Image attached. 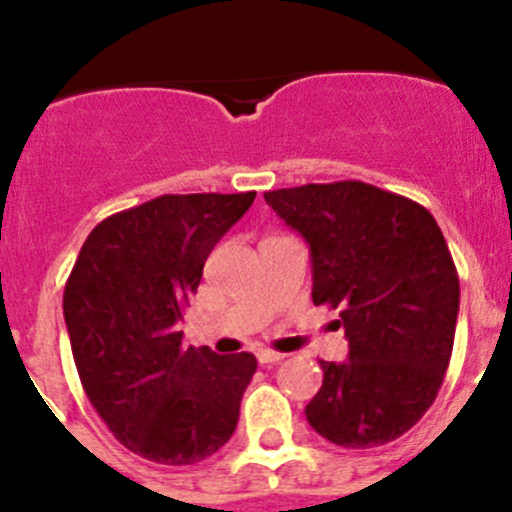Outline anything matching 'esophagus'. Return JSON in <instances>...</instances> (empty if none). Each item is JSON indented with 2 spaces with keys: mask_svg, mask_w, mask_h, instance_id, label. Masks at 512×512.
Wrapping results in <instances>:
<instances>
[{
  "mask_svg": "<svg viewBox=\"0 0 512 512\" xmlns=\"http://www.w3.org/2000/svg\"><path fill=\"white\" fill-rule=\"evenodd\" d=\"M282 359H285V354L272 352V349H260V352H257V361H260V364H277V361Z\"/></svg>",
  "mask_w": 512,
  "mask_h": 512,
  "instance_id": "esophagus-1",
  "label": "esophagus"
}]
</instances>
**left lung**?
I'll use <instances>...</instances> for the list:
<instances>
[{
  "label": "left lung",
  "mask_w": 512,
  "mask_h": 512,
  "mask_svg": "<svg viewBox=\"0 0 512 512\" xmlns=\"http://www.w3.org/2000/svg\"><path fill=\"white\" fill-rule=\"evenodd\" d=\"M312 252V299L339 309L349 359L319 361L309 426L344 448L396 441L431 409L458 319V272L423 205L361 180L265 193Z\"/></svg>",
  "instance_id": "1"
}]
</instances>
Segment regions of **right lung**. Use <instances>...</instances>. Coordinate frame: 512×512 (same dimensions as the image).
<instances>
[{
  "label": "right lung",
  "mask_w": 512,
  "mask_h": 512,
  "mask_svg": "<svg viewBox=\"0 0 512 512\" xmlns=\"http://www.w3.org/2000/svg\"><path fill=\"white\" fill-rule=\"evenodd\" d=\"M250 193L160 195L101 220L64 287L81 386L138 456L190 466L230 441L257 359L183 347L178 322Z\"/></svg>",
  "instance_id": "right-lung-1"
}]
</instances>
